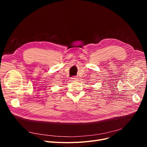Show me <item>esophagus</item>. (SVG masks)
<instances>
[{
    "label": "esophagus",
    "instance_id": "1",
    "mask_svg": "<svg viewBox=\"0 0 147 147\" xmlns=\"http://www.w3.org/2000/svg\"><path fill=\"white\" fill-rule=\"evenodd\" d=\"M71 79H72L73 81H76V80H78L79 78H78V77L74 76V77H73V78H71Z\"/></svg>",
    "mask_w": 147,
    "mask_h": 147
}]
</instances>
